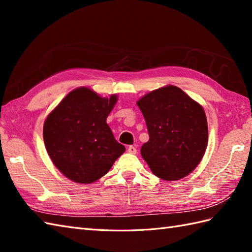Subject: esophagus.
Masks as SVG:
<instances>
[{"mask_svg": "<svg viewBox=\"0 0 252 252\" xmlns=\"http://www.w3.org/2000/svg\"><path fill=\"white\" fill-rule=\"evenodd\" d=\"M127 152H129L130 154L135 155L137 153V149L135 146H129V148H127Z\"/></svg>", "mask_w": 252, "mask_h": 252, "instance_id": "obj_1", "label": "esophagus"}]
</instances>
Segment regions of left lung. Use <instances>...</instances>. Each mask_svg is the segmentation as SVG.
I'll return each instance as SVG.
<instances>
[{"instance_id":"obj_1","label":"left lung","mask_w":252,"mask_h":252,"mask_svg":"<svg viewBox=\"0 0 252 252\" xmlns=\"http://www.w3.org/2000/svg\"><path fill=\"white\" fill-rule=\"evenodd\" d=\"M136 104L149 135L141 155L152 172L164 181L181 180L191 173L208 145L202 106L174 85L155 90Z\"/></svg>"}]
</instances>
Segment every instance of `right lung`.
<instances>
[{
  "instance_id": "right-lung-1",
  "label": "right lung",
  "mask_w": 252,
  "mask_h": 252,
  "mask_svg": "<svg viewBox=\"0 0 252 252\" xmlns=\"http://www.w3.org/2000/svg\"><path fill=\"white\" fill-rule=\"evenodd\" d=\"M117 99L116 94L106 98L89 88H78L47 116L45 148L55 167L69 180L93 183L126 152L106 122Z\"/></svg>"
}]
</instances>
